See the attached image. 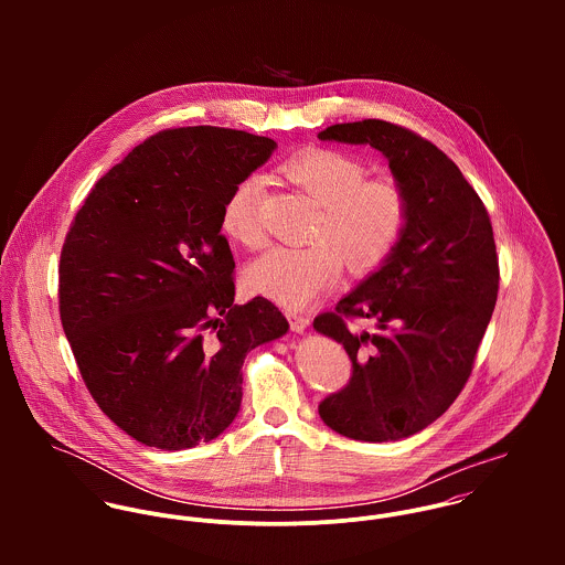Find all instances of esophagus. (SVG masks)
Segmentation results:
<instances>
[{
    "mask_svg": "<svg viewBox=\"0 0 565 565\" xmlns=\"http://www.w3.org/2000/svg\"><path fill=\"white\" fill-rule=\"evenodd\" d=\"M287 318H289L294 332H305L309 328V323H311V318L305 316V313H287Z\"/></svg>",
    "mask_w": 565,
    "mask_h": 565,
    "instance_id": "1",
    "label": "esophagus"
}]
</instances>
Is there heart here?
Returning <instances> with one entry per match:
<instances>
[{"label":"heart","instance_id":"b5f03b06","mask_svg":"<svg viewBox=\"0 0 565 565\" xmlns=\"http://www.w3.org/2000/svg\"><path fill=\"white\" fill-rule=\"evenodd\" d=\"M289 182L320 206L311 245H274L245 269V287L282 307L300 309L328 291L341 274V258L352 274L379 267L403 237L408 204L392 178L365 180L361 162L334 150H307L282 167ZM260 180L243 178L222 209V231L243 247L263 243L258 222Z\"/></svg>","mask_w":565,"mask_h":565}]
</instances>
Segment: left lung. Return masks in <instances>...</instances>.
<instances>
[{
    "mask_svg": "<svg viewBox=\"0 0 565 565\" xmlns=\"http://www.w3.org/2000/svg\"><path fill=\"white\" fill-rule=\"evenodd\" d=\"M322 141L379 150L403 186L408 217L392 254L313 328L343 343L352 379L320 404L334 433L398 441L433 424L461 394L498 296L489 215L437 146L381 119L337 124ZM375 322L350 331L342 316Z\"/></svg>",
    "mask_w": 565,
    "mask_h": 565,
    "instance_id": "obj_1",
    "label": "left lung"
}]
</instances>
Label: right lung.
<instances>
[{"label": "right lung", "mask_w": 565, "mask_h": 565, "mask_svg": "<svg viewBox=\"0 0 565 565\" xmlns=\"http://www.w3.org/2000/svg\"><path fill=\"white\" fill-rule=\"evenodd\" d=\"M276 141L164 130L99 178L61 254V320L99 408L132 439L184 450L242 406V365L287 334L265 298L235 305L222 209Z\"/></svg>", "instance_id": "1"}]
</instances>
